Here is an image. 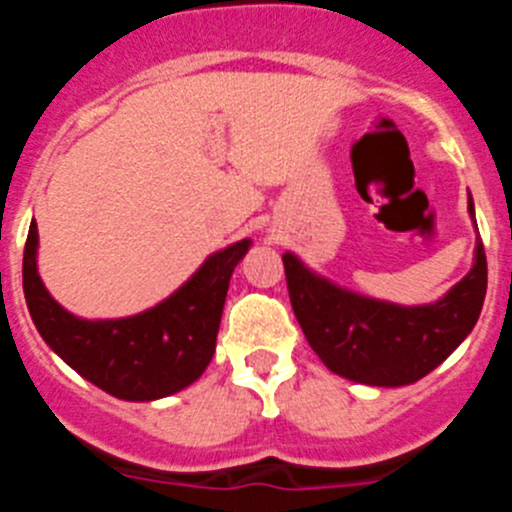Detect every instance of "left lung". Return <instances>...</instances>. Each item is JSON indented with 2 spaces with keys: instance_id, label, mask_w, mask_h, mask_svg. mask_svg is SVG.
I'll return each instance as SVG.
<instances>
[{
  "instance_id": "left-lung-1",
  "label": "left lung",
  "mask_w": 512,
  "mask_h": 512,
  "mask_svg": "<svg viewBox=\"0 0 512 512\" xmlns=\"http://www.w3.org/2000/svg\"><path fill=\"white\" fill-rule=\"evenodd\" d=\"M474 215V207L469 202ZM289 302L312 351L330 372L377 387L413 384L469 336L487 292L485 246L449 295L433 305L400 307L333 287L284 253Z\"/></svg>"
}]
</instances>
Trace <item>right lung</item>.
Masks as SVG:
<instances>
[{
    "instance_id": "add662e5",
    "label": "right lung",
    "mask_w": 512,
    "mask_h": 512,
    "mask_svg": "<svg viewBox=\"0 0 512 512\" xmlns=\"http://www.w3.org/2000/svg\"><path fill=\"white\" fill-rule=\"evenodd\" d=\"M35 248L38 225L30 223L22 289L43 341L99 390L146 402L184 390L207 369L230 277L251 248V238L210 256L169 300L120 320H81L63 310L40 282Z\"/></svg>"
}]
</instances>
